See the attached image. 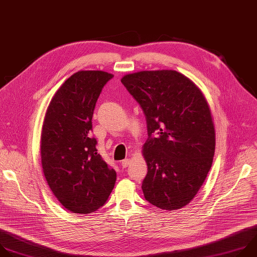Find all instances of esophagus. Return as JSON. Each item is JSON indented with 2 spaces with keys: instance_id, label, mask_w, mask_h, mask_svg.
Segmentation results:
<instances>
[{
  "instance_id": "obj_1",
  "label": "esophagus",
  "mask_w": 257,
  "mask_h": 257,
  "mask_svg": "<svg viewBox=\"0 0 257 257\" xmlns=\"http://www.w3.org/2000/svg\"><path fill=\"white\" fill-rule=\"evenodd\" d=\"M128 164H130V160L128 159H124V160L121 161V167L122 168H126L128 166Z\"/></svg>"
}]
</instances>
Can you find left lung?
I'll return each instance as SVG.
<instances>
[{
	"instance_id": "1",
	"label": "left lung",
	"mask_w": 257,
	"mask_h": 257,
	"mask_svg": "<svg viewBox=\"0 0 257 257\" xmlns=\"http://www.w3.org/2000/svg\"><path fill=\"white\" fill-rule=\"evenodd\" d=\"M121 83L147 120L145 198L162 210L180 209L194 197L212 167L216 139L208 102L176 71H142L125 75Z\"/></svg>"
}]
</instances>
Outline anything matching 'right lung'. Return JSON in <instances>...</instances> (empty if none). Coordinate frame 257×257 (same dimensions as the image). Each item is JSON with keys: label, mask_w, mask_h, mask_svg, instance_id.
I'll return each instance as SVG.
<instances>
[{"label": "right lung", "mask_w": 257, "mask_h": 257, "mask_svg": "<svg viewBox=\"0 0 257 257\" xmlns=\"http://www.w3.org/2000/svg\"><path fill=\"white\" fill-rule=\"evenodd\" d=\"M113 75L80 71L57 91L41 133V164L58 200L75 214H90L108 199L116 172L97 153L91 137L97 99Z\"/></svg>", "instance_id": "right-lung-1"}]
</instances>
